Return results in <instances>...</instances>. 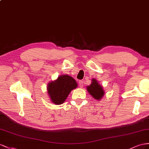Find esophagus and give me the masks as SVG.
Masks as SVG:
<instances>
[{"label":"esophagus","instance_id":"1","mask_svg":"<svg viewBox=\"0 0 149 149\" xmlns=\"http://www.w3.org/2000/svg\"><path fill=\"white\" fill-rule=\"evenodd\" d=\"M79 84L80 87H82L84 86V82L82 81H80L79 82Z\"/></svg>","mask_w":149,"mask_h":149}]
</instances>
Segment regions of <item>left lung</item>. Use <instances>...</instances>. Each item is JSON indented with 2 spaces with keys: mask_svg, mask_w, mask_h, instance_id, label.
<instances>
[{
  "mask_svg": "<svg viewBox=\"0 0 149 149\" xmlns=\"http://www.w3.org/2000/svg\"><path fill=\"white\" fill-rule=\"evenodd\" d=\"M87 89L91 96H93L96 100H100V99H101L104 94L103 89L99 84L96 79L92 80V83L90 86L87 87Z\"/></svg>",
  "mask_w": 149,
  "mask_h": 149,
  "instance_id": "1",
  "label": "left lung"
}]
</instances>
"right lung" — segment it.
<instances>
[{"instance_id": "1", "label": "right lung", "mask_w": 149, "mask_h": 149, "mask_svg": "<svg viewBox=\"0 0 149 149\" xmlns=\"http://www.w3.org/2000/svg\"><path fill=\"white\" fill-rule=\"evenodd\" d=\"M77 87L75 80L69 75H62L48 84V93L52 102L60 104L66 100L72 90Z\"/></svg>"}]
</instances>
